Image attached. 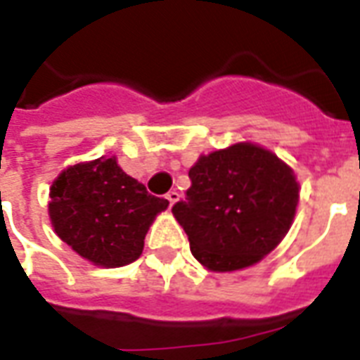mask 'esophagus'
<instances>
[{
	"label": "esophagus",
	"instance_id": "1",
	"mask_svg": "<svg viewBox=\"0 0 360 360\" xmlns=\"http://www.w3.org/2000/svg\"><path fill=\"white\" fill-rule=\"evenodd\" d=\"M166 198L169 200V206H173L175 202L179 200V193H177V191H169V193L166 194Z\"/></svg>",
	"mask_w": 360,
	"mask_h": 360
}]
</instances>
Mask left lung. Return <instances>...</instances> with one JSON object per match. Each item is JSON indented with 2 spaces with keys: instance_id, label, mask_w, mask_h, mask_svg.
<instances>
[{
  "instance_id": "8db88e82",
  "label": "left lung",
  "mask_w": 360,
  "mask_h": 360,
  "mask_svg": "<svg viewBox=\"0 0 360 360\" xmlns=\"http://www.w3.org/2000/svg\"><path fill=\"white\" fill-rule=\"evenodd\" d=\"M185 200L172 207L191 252L212 271L254 265L278 246L297 206V181L262 146L238 143L200 156Z\"/></svg>"
}]
</instances>
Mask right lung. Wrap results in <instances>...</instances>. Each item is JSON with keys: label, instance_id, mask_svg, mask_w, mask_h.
<instances>
[{"label": "right lung", "instance_id": "obj_1", "mask_svg": "<svg viewBox=\"0 0 360 360\" xmlns=\"http://www.w3.org/2000/svg\"><path fill=\"white\" fill-rule=\"evenodd\" d=\"M49 196V217L58 238L103 267L135 262L150 223L167 207L166 198L153 196L116 158L68 167L53 183Z\"/></svg>", "mask_w": 360, "mask_h": 360}]
</instances>
